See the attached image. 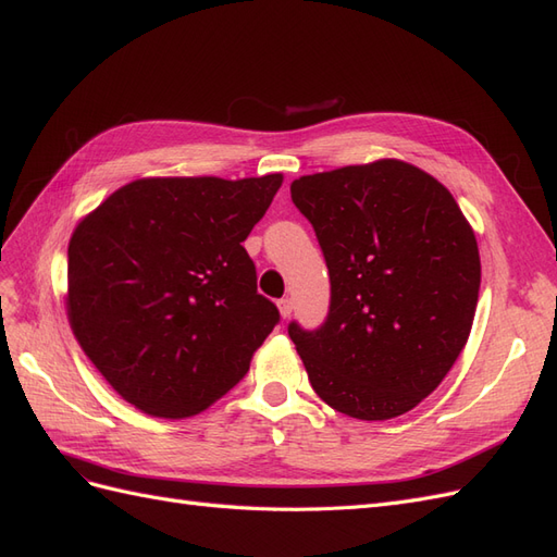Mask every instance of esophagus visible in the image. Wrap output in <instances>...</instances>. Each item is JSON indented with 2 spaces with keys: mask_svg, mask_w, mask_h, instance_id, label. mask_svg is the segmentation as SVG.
<instances>
[{
  "mask_svg": "<svg viewBox=\"0 0 557 557\" xmlns=\"http://www.w3.org/2000/svg\"><path fill=\"white\" fill-rule=\"evenodd\" d=\"M277 308H280L282 320H287V317H289V314H292V310H294V300H292V298H282L280 304H277Z\"/></svg>",
  "mask_w": 557,
  "mask_h": 557,
  "instance_id": "1",
  "label": "esophagus"
}]
</instances>
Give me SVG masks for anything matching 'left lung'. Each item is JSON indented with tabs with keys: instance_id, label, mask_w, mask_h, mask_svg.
<instances>
[{
	"instance_id": "left-lung-1",
	"label": "left lung",
	"mask_w": 557,
	"mask_h": 557,
	"mask_svg": "<svg viewBox=\"0 0 557 557\" xmlns=\"http://www.w3.org/2000/svg\"><path fill=\"white\" fill-rule=\"evenodd\" d=\"M292 200L331 277L326 322L289 324L312 389L349 418L404 416L469 341L481 287L471 224L446 186L396 158L306 174Z\"/></svg>"
}]
</instances>
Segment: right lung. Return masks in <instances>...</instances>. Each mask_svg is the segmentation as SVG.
Returning a JSON list of instances; mask_svg holds the SVG:
<instances>
[{"instance_id": "add662e5", "label": "right lung", "mask_w": 557, "mask_h": 557, "mask_svg": "<svg viewBox=\"0 0 557 557\" xmlns=\"http://www.w3.org/2000/svg\"><path fill=\"white\" fill-rule=\"evenodd\" d=\"M282 180L145 177L78 221L67 320L125 401L184 420L245 377L280 312L243 243Z\"/></svg>"}]
</instances>
